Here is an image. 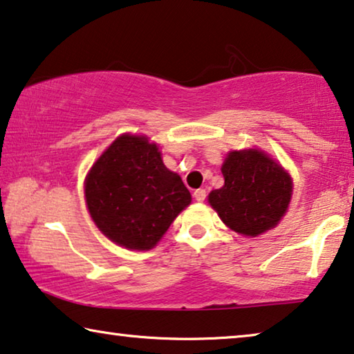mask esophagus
<instances>
[{"instance_id":"obj_1","label":"esophagus","mask_w":354,"mask_h":354,"mask_svg":"<svg viewBox=\"0 0 354 354\" xmlns=\"http://www.w3.org/2000/svg\"><path fill=\"white\" fill-rule=\"evenodd\" d=\"M194 198L197 200V202H203V200L207 198V191H205V189H197V191H194Z\"/></svg>"}]
</instances>
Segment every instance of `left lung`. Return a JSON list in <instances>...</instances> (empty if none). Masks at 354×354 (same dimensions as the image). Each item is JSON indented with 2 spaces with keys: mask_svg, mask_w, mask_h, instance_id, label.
I'll return each instance as SVG.
<instances>
[{
  "mask_svg": "<svg viewBox=\"0 0 354 354\" xmlns=\"http://www.w3.org/2000/svg\"><path fill=\"white\" fill-rule=\"evenodd\" d=\"M221 171L224 186L211 191L208 202L223 223L246 236L275 227L292 197L289 173L261 149L230 151Z\"/></svg>",
  "mask_w": 354,
  "mask_h": 354,
  "instance_id": "8db88e82",
  "label": "left lung"
}]
</instances>
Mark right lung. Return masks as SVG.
I'll return each instance as SVG.
<instances>
[{"label":"right lung","mask_w":354,"mask_h":354,"mask_svg":"<svg viewBox=\"0 0 354 354\" xmlns=\"http://www.w3.org/2000/svg\"><path fill=\"white\" fill-rule=\"evenodd\" d=\"M93 223L115 245L147 251L191 203V192L163 165L146 136L124 133L93 163L84 183Z\"/></svg>","instance_id":"obj_1"}]
</instances>
